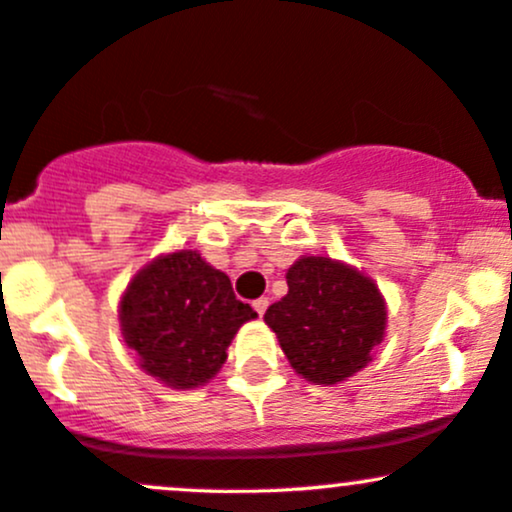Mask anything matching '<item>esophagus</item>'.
<instances>
[{"label":"esophagus","instance_id":"1","mask_svg":"<svg viewBox=\"0 0 512 512\" xmlns=\"http://www.w3.org/2000/svg\"><path fill=\"white\" fill-rule=\"evenodd\" d=\"M254 310L258 312V315H266V310H268V298H258V300H254Z\"/></svg>","mask_w":512,"mask_h":512}]
</instances>
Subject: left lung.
<instances>
[{
	"instance_id": "left-lung-1",
	"label": "left lung",
	"mask_w": 512,
	"mask_h": 512,
	"mask_svg": "<svg viewBox=\"0 0 512 512\" xmlns=\"http://www.w3.org/2000/svg\"><path fill=\"white\" fill-rule=\"evenodd\" d=\"M288 295L263 322L298 376L334 386L373 359L388 327V305L376 280L329 256H300L285 273Z\"/></svg>"
}]
</instances>
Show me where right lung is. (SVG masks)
Returning a JSON list of instances; mask_svg holds the SVG:
<instances>
[{"label": "right lung", "mask_w": 512, "mask_h": 512, "mask_svg": "<svg viewBox=\"0 0 512 512\" xmlns=\"http://www.w3.org/2000/svg\"><path fill=\"white\" fill-rule=\"evenodd\" d=\"M236 300L227 273L195 249L156 256L136 271L119 300L126 346L148 376L175 390L210 383L241 324L256 320Z\"/></svg>", "instance_id": "right-lung-1"}]
</instances>
